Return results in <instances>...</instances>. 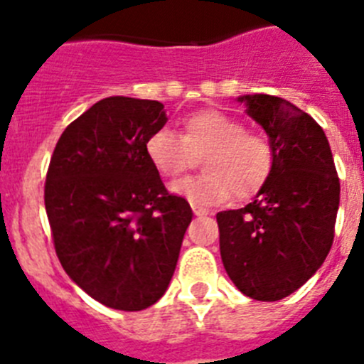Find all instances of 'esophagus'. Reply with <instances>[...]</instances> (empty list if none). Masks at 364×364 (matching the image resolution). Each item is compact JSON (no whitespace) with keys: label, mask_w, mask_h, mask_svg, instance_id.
Returning a JSON list of instances; mask_svg holds the SVG:
<instances>
[{"label":"esophagus","mask_w":364,"mask_h":364,"mask_svg":"<svg viewBox=\"0 0 364 364\" xmlns=\"http://www.w3.org/2000/svg\"><path fill=\"white\" fill-rule=\"evenodd\" d=\"M191 208H193V213L197 215V217H200V215H208V213H210V211L205 210V208H202V205H198V204H191Z\"/></svg>","instance_id":"34e87169"}]
</instances>
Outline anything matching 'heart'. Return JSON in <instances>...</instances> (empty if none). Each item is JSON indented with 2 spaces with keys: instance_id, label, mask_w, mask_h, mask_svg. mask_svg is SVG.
Returning <instances> with one entry per match:
<instances>
[{
  "instance_id": "1",
  "label": "heart",
  "mask_w": 364,
  "mask_h": 364,
  "mask_svg": "<svg viewBox=\"0 0 364 364\" xmlns=\"http://www.w3.org/2000/svg\"><path fill=\"white\" fill-rule=\"evenodd\" d=\"M146 154L164 178H176L202 156L204 175L173 186V191L191 204L213 205L233 195L237 200L253 197L269 178L275 151L269 140L246 131L237 118L217 109H202L182 120V134L160 127L146 140Z\"/></svg>"
}]
</instances>
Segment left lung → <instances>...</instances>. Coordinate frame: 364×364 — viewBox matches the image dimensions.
Returning a JSON list of instances; mask_svg holds the SVG:
<instances>
[{
    "label": "left lung",
    "instance_id": "8db88e82",
    "mask_svg": "<svg viewBox=\"0 0 364 364\" xmlns=\"http://www.w3.org/2000/svg\"><path fill=\"white\" fill-rule=\"evenodd\" d=\"M269 138L273 171L240 210L217 213L220 257L255 301H281L323 266L333 242L339 176L328 138L308 112L269 95L239 96Z\"/></svg>",
    "mask_w": 364,
    "mask_h": 364
}]
</instances>
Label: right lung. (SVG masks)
<instances>
[{"label": "right lung", "instance_id": "1", "mask_svg": "<svg viewBox=\"0 0 364 364\" xmlns=\"http://www.w3.org/2000/svg\"><path fill=\"white\" fill-rule=\"evenodd\" d=\"M166 122L156 100H100L67 125L47 171L58 259L87 295L114 310H146L166 294L193 217L146 154L147 136Z\"/></svg>", "mask_w": 364, "mask_h": 364}]
</instances>
